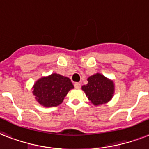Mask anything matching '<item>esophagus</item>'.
I'll return each mask as SVG.
<instances>
[{
  "label": "esophagus",
  "mask_w": 149,
  "mask_h": 149,
  "mask_svg": "<svg viewBox=\"0 0 149 149\" xmlns=\"http://www.w3.org/2000/svg\"><path fill=\"white\" fill-rule=\"evenodd\" d=\"M74 87H75V89H80V87H81L80 83H75V84H74Z\"/></svg>",
  "instance_id": "1"
}]
</instances>
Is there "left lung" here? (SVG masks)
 Returning <instances> with one entry per match:
<instances>
[{
    "label": "left lung",
    "mask_w": 149,
    "mask_h": 149,
    "mask_svg": "<svg viewBox=\"0 0 149 149\" xmlns=\"http://www.w3.org/2000/svg\"><path fill=\"white\" fill-rule=\"evenodd\" d=\"M88 83L82 86L88 100L94 106L108 103L115 93L113 80L101 73H95L87 79Z\"/></svg>",
    "instance_id": "left-lung-1"
}]
</instances>
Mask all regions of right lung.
Here are the masks:
<instances>
[{
  "mask_svg": "<svg viewBox=\"0 0 149 149\" xmlns=\"http://www.w3.org/2000/svg\"><path fill=\"white\" fill-rule=\"evenodd\" d=\"M70 79L52 73L38 79L32 87L35 99L44 107H54L62 103L68 92L73 89Z\"/></svg>",
  "mask_w": 149,
  "mask_h": 149,
  "instance_id": "right-lung-1",
  "label": "right lung"
}]
</instances>
